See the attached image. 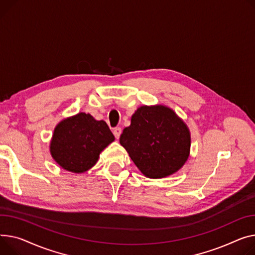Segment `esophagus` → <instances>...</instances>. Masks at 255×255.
I'll return each mask as SVG.
<instances>
[{
	"label": "esophagus",
	"mask_w": 255,
	"mask_h": 255,
	"mask_svg": "<svg viewBox=\"0 0 255 255\" xmlns=\"http://www.w3.org/2000/svg\"><path fill=\"white\" fill-rule=\"evenodd\" d=\"M113 133H114V135L116 136V138L119 139V137H120V135H121V133H122V129H121L120 127H116V128L113 130Z\"/></svg>",
	"instance_id": "obj_1"
}]
</instances>
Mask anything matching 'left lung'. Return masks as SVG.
Listing matches in <instances>:
<instances>
[{
	"instance_id": "8db88e82",
	"label": "left lung",
	"mask_w": 255,
	"mask_h": 255,
	"mask_svg": "<svg viewBox=\"0 0 255 255\" xmlns=\"http://www.w3.org/2000/svg\"><path fill=\"white\" fill-rule=\"evenodd\" d=\"M121 145L148 178H164L177 172L188 161L191 132L182 119L163 105L141 106L123 130Z\"/></svg>"
}]
</instances>
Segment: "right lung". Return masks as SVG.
I'll use <instances>...</instances> for the list:
<instances>
[{"mask_svg":"<svg viewBox=\"0 0 255 255\" xmlns=\"http://www.w3.org/2000/svg\"><path fill=\"white\" fill-rule=\"evenodd\" d=\"M115 140L108 124L86 113L63 119L50 141V154L66 171L84 173L98 161L100 152Z\"/></svg>","mask_w":255,"mask_h":255,"instance_id":"add662e5","label":"right lung"}]
</instances>
